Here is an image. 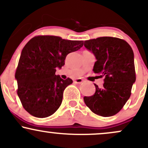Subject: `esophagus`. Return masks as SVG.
<instances>
[{
    "instance_id": "esophagus-1",
    "label": "esophagus",
    "mask_w": 148,
    "mask_h": 148,
    "mask_svg": "<svg viewBox=\"0 0 148 148\" xmlns=\"http://www.w3.org/2000/svg\"><path fill=\"white\" fill-rule=\"evenodd\" d=\"M84 80L81 79H76L74 80V82L76 83V84H81V83L84 82Z\"/></svg>"
}]
</instances>
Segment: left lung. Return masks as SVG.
<instances>
[{
  "label": "left lung",
  "mask_w": 148,
  "mask_h": 148,
  "mask_svg": "<svg viewBox=\"0 0 148 148\" xmlns=\"http://www.w3.org/2000/svg\"><path fill=\"white\" fill-rule=\"evenodd\" d=\"M84 47L96 58L93 72L104 77L103 87L95 84V92L84 97V102L97 115L113 116L130 97L136 81L133 50L126 41L112 37L86 40Z\"/></svg>",
  "instance_id": "obj_1"
}]
</instances>
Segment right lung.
Returning a JSON list of instances; mask_svg holds the SVG:
<instances>
[{
  "label": "right lung",
  "instance_id": "right-lung-1",
  "mask_svg": "<svg viewBox=\"0 0 148 148\" xmlns=\"http://www.w3.org/2000/svg\"><path fill=\"white\" fill-rule=\"evenodd\" d=\"M84 41H73L53 35L32 38L22 50L15 79L23 107L36 118L53 114L62 103L63 91L72 80L56 75L69 53L78 51Z\"/></svg>",
  "mask_w": 148,
  "mask_h": 148
}]
</instances>
